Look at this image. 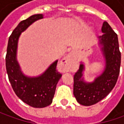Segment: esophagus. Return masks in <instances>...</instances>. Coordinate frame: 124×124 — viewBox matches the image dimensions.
Listing matches in <instances>:
<instances>
[{
    "label": "esophagus",
    "instance_id": "esophagus-1",
    "mask_svg": "<svg viewBox=\"0 0 124 124\" xmlns=\"http://www.w3.org/2000/svg\"><path fill=\"white\" fill-rule=\"evenodd\" d=\"M73 61H74V58H73L72 55L69 54L61 61V64L63 65V66L64 67L65 69L68 70L72 66Z\"/></svg>",
    "mask_w": 124,
    "mask_h": 124
}]
</instances>
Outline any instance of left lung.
Returning a JSON list of instances; mask_svg holds the SVG:
<instances>
[{
	"instance_id": "8db88e82",
	"label": "left lung",
	"mask_w": 124,
	"mask_h": 124,
	"mask_svg": "<svg viewBox=\"0 0 124 124\" xmlns=\"http://www.w3.org/2000/svg\"><path fill=\"white\" fill-rule=\"evenodd\" d=\"M103 33L99 37V45L106 61L104 71L92 83L83 81L84 65L74 76L73 93L77 101L83 106H92L106 97L117 83L121 65V52L117 34L107 22H103L101 28Z\"/></svg>"
}]
</instances>
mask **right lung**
Wrapping results in <instances>:
<instances>
[{"label": "right lung", "mask_w": 124, "mask_h": 124, "mask_svg": "<svg viewBox=\"0 0 124 124\" xmlns=\"http://www.w3.org/2000/svg\"><path fill=\"white\" fill-rule=\"evenodd\" d=\"M43 18V14H34L19 23L9 38L5 57L8 78L14 93L23 102L34 108H44L52 103L56 85L62 76L56 70L58 60L36 77L24 75L17 61V46L21 34L34 22Z\"/></svg>", "instance_id": "right-lung-1"}]
</instances>
